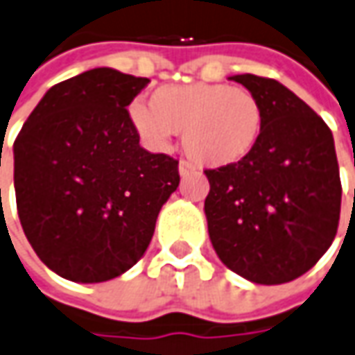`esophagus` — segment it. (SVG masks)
Wrapping results in <instances>:
<instances>
[{
    "label": "esophagus",
    "instance_id": "esophagus-1",
    "mask_svg": "<svg viewBox=\"0 0 355 355\" xmlns=\"http://www.w3.org/2000/svg\"><path fill=\"white\" fill-rule=\"evenodd\" d=\"M178 170H180V175L185 178V175H189V173L195 172V166H193L191 162H187V160H182L180 166H178Z\"/></svg>",
    "mask_w": 355,
    "mask_h": 355
}]
</instances>
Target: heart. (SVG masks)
<instances>
[{
	"label": "heart",
	"instance_id": "obj_1",
	"mask_svg": "<svg viewBox=\"0 0 355 355\" xmlns=\"http://www.w3.org/2000/svg\"><path fill=\"white\" fill-rule=\"evenodd\" d=\"M148 103L135 100L129 106V119L143 143L162 150L183 129L187 154L209 168L245 160L265 127L261 100L251 90L224 83L158 87Z\"/></svg>",
	"mask_w": 355,
	"mask_h": 355
}]
</instances>
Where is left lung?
I'll list each match as a JSON object with an SVG mask.
<instances>
[{
  "instance_id": "1",
  "label": "left lung",
  "mask_w": 355,
  "mask_h": 355,
  "mask_svg": "<svg viewBox=\"0 0 355 355\" xmlns=\"http://www.w3.org/2000/svg\"><path fill=\"white\" fill-rule=\"evenodd\" d=\"M261 100L265 127L245 160L205 170L209 236L220 261L255 284L305 275L331 248L342 185L329 125L275 79L234 75Z\"/></svg>"
}]
</instances>
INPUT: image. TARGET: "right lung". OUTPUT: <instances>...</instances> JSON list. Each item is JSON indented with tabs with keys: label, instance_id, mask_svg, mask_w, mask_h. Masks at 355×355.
Segmentation results:
<instances>
[{
	"label": "right lung",
	"instance_id": "obj_1",
	"mask_svg": "<svg viewBox=\"0 0 355 355\" xmlns=\"http://www.w3.org/2000/svg\"><path fill=\"white\" fill-rule=\"evenodd\" d=\"M146 85L110 67L85 71L53 85L15 139L24 236L71 282H106L135 265L180 185L178 160L145 150L129 119Z\"/></svg>",
	"mask_w": 355,
	"mask_h": 355
}]
</instances>
